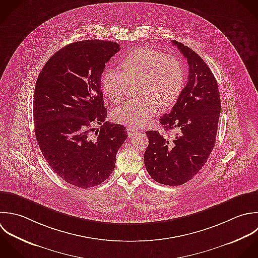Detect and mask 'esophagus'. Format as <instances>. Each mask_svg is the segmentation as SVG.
I'll return each instance as SVG.
<instances>
[{
    "instance_id": "obj_1",
    "label": "esophagus",
    "mask_w": 258,
    "mask_h": 258,
    "mask_svg": "<svg viewBox=\"0 0 258 258\" xmlns=\"http://www.w3.org/2000/svg\"><path fill=\"white\" fill-rule=\"evenodd\" d=\"M126 131H127V136H128V137H132V136H134L135 134H137V130H136L135 127H133V126H128V127L126 128Z\"/></svg>"
}]
</instances>
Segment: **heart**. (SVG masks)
<instances>
[{
    "instance_id": "heart-1",
    "label": "heart",
    "mask_w": 258,
    "mask_h": 258,
    "mask_svg": "<svg viewBox=\"0 0 258 258\" xmlns=\"http://www.w3.org/2000/svg\"><path fill=\"white\" fill-rule=\"evenodd\" d=\"M121 72L106 69L100 78L103 92L113 102L124 97L128 84L138 82V98L123 103L114 111V119L122 124H146L158 106L168 107L179 98L184 84L185 71L181 61L155 49L142 47L126 54L119 62Z\"/></svg>"
}]
</instances>
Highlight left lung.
<instances>
[{
	"instance_id": "8db88e82",
	"label": "left lung",
	"mask_w": 258,
	"mask_h": 258,
	"mask_svg": "<svg viewBox=\"0 0 258 258\" xmlns=\"http://www.w3.org/2000/svg\"><path fill=\"white\" fill-rule=\"evenodd\" d=\"M189 65V77L176 104L160 118L166 132H178L170 138L148 131L149 146L145 166L150 176L163 185L179 186L190 181L205 165L216 141L221 101L217 81L205 61L178 41Z\"/></svg>"
}]
</instances>
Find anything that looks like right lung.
<instances>
[{
  "label": "right lung",
  "instance_id": "add662e5",
  "mask_svg": "<svg viewBox=\"0 0 258 258\" xmlns=\"http://www.w3.org/2000/svg\"><path fill=\"white\" fill-rule=\"evenodd\" d=\"M118 51L112 41L71 43L46 62L36 81L33 115L39 148L51 169L79 188L98 186L110 176L127 138L123 125L105 121L100 89L105 63ZM95 124L101 130L92 134Z\"/></svg>",
  "mask_w": 258,
  "mask_h": 258
}]
</instances>
